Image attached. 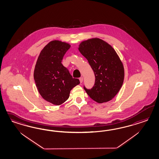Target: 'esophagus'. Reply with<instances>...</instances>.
Masks as SVG:
<instances>
[{"label":"esophagus","instance_id":"1","mask_svg":"<svg viewBox=\"0 0 159 159\" xmlns=\"http://www.w3.org/2000/svg\"><path fill=\"white\" fill-rule=\"evenodd\" d=\"M79 80H80V83H82V82H83V77H80V78H79Z\"/></svg>","mask_w":159,"mask_h":159}]
</instances>
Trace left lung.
I'll use <instances>...</instances> for the list:
<instances>
[{
  "label": "left lung",
  "mask_w": 159,
  "mask_h": 159,
  "mask_svg": "<svg viewBox=\"0 0 159 159\" xmlns=\"http://www.w3.org/2000/svg\"><path fill=\"white\" fill-rule=\"evenodd\" d=\"M79 50L87 59L95 75L91 89L84 86L87 94L98 103L110 101L120 91L124 79V66L116 51L99 39L83 41Z\"/></svg>",
  "instance_id": "left-lung-1"
}]
</instances>
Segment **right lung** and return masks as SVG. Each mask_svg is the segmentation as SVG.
<instances>
[{
  "label": "right lung",
  "mask_w": 159,
  "mask_h": 159,
  "mask_svg": "<svg viewBox=\"0 0 159 159\" xmlns=\"http://www.w3.org/2000/svg\"><path fill=\"white\" fill-rule=\"evenodd\" d=\"M70 47L69 43L58 40L49 43L41 51L35 66L34 80L39 93L54 105L66 101L70 90L80 83L62 63Z\"/></svg>",
  "instance_id": "right-lung-1"
}]
</instances>
